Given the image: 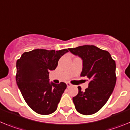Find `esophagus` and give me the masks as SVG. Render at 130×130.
Returning a JSON list of instances; mask_svg holds the SVG:
<instances>
[{"mask_svg":"<svg viewBox=\"0 0 130 130\" xmlns=\"http://www.w3.org/2000/svg\"><path fill=\"white\" fill-rule=\"evenodd\" d=\"M67 85L68 87H71V86H72V84L69 82H67Z\"/></svg>","mask_w":130,"mask_h":130,"instance_id":"1","label":"esophagus"}]
</instances>
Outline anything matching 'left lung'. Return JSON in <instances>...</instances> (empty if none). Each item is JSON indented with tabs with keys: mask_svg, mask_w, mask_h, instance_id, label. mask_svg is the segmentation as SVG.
Instances as JSON below:
<instances>
[{
	"mask_svg": "<svg viewBox=\"0 0 130 130\" xmlns=\"http://www.w3.org/2000/svg\"><path fill=\"white\" fill-rule=\"evenodd\" d=\"M69 51L82 59L81 76L89 79L84 92L78 86V93L72 98L77 111L85 115L99 111L113 93L117 81L116 64L107 51L94 45L70 48Z\"/></svg>",
	"mask_w": 130,
	"mask_h": 130,
	"instance_id": "left-lung-1",
	"label": "left lung"
}]
</instances>
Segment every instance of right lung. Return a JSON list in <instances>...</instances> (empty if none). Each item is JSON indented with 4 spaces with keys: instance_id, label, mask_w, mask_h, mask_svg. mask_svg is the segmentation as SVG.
I'll return each mask as SVG.
<instances>
[{
    "instance_id": "right-lung-1",
    "label": "right lung",
    "mask_w": 130,
    "mask_h": 130,
    "mask_svg": "<svg viewBox=\"0 0 130 130\" xmlns=\"http://www.w3.org/2000/svg\"><path fill=\"white\" fill-rule=\"evenodd\" d=\"M68 52V49H35L24 52L17 59V84L26 104L36 113L49 115L56 110L67 85L49 83V71L56 69L59 59Z\"/></svg>"
}]
</instances>
